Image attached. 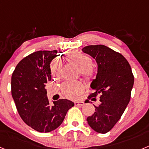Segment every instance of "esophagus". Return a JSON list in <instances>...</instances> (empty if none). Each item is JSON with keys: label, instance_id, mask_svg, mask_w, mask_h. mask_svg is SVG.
Wrapping results in <instances>:
<instances>
[{"label": "esophagus", "instance_id": "esophagus-1", "mask_svg": "<svg viewBox=\"0 0 149 149\" xmlns=\"http://www.w3.org/2000/svg\"><path fill=\"white\" fill-rule=\"evenodd\" d=\"M74 104H75L76 106L82 107L84 105V101H74Z\"/></svg>", "mask_w": 149, "mask_h": 149}]
</instances>
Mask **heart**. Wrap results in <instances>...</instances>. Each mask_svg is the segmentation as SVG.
I'll return each instance as SVG.
<instances>
[{"label": "heart", "mask_w": 149, "mask_h": 149, "mask_svg": "<svg viewBox=\"0 0 149 149\" xmlns=\"http://www.w3.org/2000/svg\"><path fill=\"white\" fill-rule=\"evenodd\" d=\"M68 57L71 62L77 65L82 69L83 73L86 76L90 75L92 73L91 66L93 65V60L90 56L81 52L73 51L68 54ZM61 70V63L60 60L56 59L51 64V72L53 76H58ZM63 92L67 98L76 99L81 95L83 89L79 84L74 82H67L63 84Z\"/></svg>", "instance_id": "heart-1"}]
</instances>
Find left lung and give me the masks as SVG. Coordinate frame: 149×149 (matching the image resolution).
<instances>
[{"label": "left lung", "mask_w": 149, "mask_h": 149, "mask_svg": "<svg viewBox=\"0 0 149 149\" xmlns=\"http://www.w3.org/2000/svg\"><path fill=\"white\" fill-rule=\"evenodd\" d=\"M82 51L95 59L98 65L96 77L90 85L93 93L88 98L95 101L96 95H100L98 105L93 104L95 112L86 121L95 131L106 134L120 119L128 104L134 75L127 60L107 46L88 45Z\"/></svg>", "instance_id": "left-lung-1"}]
</instances>
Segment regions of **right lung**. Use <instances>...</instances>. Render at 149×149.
I'll return each mask as SVG.
<instances>
[{"label":"right lung","mask_w":149,"mask_h":149,"mask_svg":"<svg viewBox=\"0 0 149 149\" xmlns=\"http://www.w3.org/2000/svg\"><path fill=\"white\" fill-rule=\"evenodd\" d=\"M56 54V50L36 51L18 63L12 75V96L18 113L27 125L41 133L57 128L74 105L68 99L51 104L47 97L45 86L51 80L50 64Z\"/></svg>","instance_id":"add662e5"}]
</instances>
